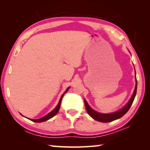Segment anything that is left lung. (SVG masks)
Masks as SVG:
<instances>
[{"mask_svg":"<svg viewBox=\"0 0 150 150\" xmlns=\"http://www.w3.org/2000/svg\"><path fill=\"white\" fill-rule=\"evenodd\" d=\"M136 91H137V80H136L135 89H134V93L132 96L130 100H129V102L127 103V105L124 106L123 108H122L121 110H118L117 112H113L111 114H102V113L97 112L93 110V109L90 107V106L88 105L87 101L84 100L86 110H87L89 116H91V117L95 119V120L101 122H110L114 121L116 120V119H118L121 117H122L128 111V110L130 108V106L133 103L134 98H135L136 95Z\"/></svg>","mask_w":150,"mask_h":150,"instance_id":"8db88e82","label":"left lung"}]
</instances>
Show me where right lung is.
I'll list each match as a JSON object with an SVG mask.
<instances>
[{
	"mask_svg": "<svg viewBox=\"0 0 150 150\" xmlns=\"http://www.w3.org/2000/svg\"><path fill=\"white\" fill-rule=\"evenodd\" d=\"M69 87H68V88H67V90L65 91V92L63 94V95H62V96H61V98H60V100H59V103H58V105H57L56 107H55L52 112H50L48 113L47 115L44 116V117H42V118H40V119H37V120H34V119H30V120L33 121V122H42L46 121V120H49V119L52 118V117H54V116L58 112V111H59V108H60L61 103H62V98H63V95H64V94H65L66 92H67V91L68 90H69Z\"/></svg>",
	"mask_w": 150,
	"mask_h": 150,
	"instance_id": "add662e5",
	"label": "right lung"
}]
</instances>
